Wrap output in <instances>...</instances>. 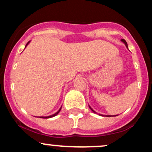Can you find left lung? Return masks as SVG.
<instances>
[{
  "label": "left lung",
  "mask_w": 152,
  "mask_h": 152,
  "mask_svg": "<svg viewBox=\"0 0 152 152\" xmlns=\"http://www.w3.org/2000/svg\"><path fill=\"white\" fill-rule=\"evenodd\" d=\"M121 41H123V42L125 43V45H126V46L127 47V48H128V45H127V43L126 42V41H125V40H124V39H121ZM90 109H91V110H92V111H94V110H93V109H91V107H90ZM94 112H95V111H94Z\"/></svg>",
  "instance_id": "left-lung-1"
}]
</instances>
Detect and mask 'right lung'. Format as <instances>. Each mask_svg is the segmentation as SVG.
Masks as SVG:
<instances>
[{"label": "right lung", "instance_id": "add662e5", "mask_svg": "<svg viewBox=\"0 0 152 152\" xmlns=\"http://www.w3.org/2000/svg\"><path fill=\"white\" fill-rule=\"evenodd\" d=\"M28 43H29V42H28V43H27V44H26V46H27V45L28 44ZM61 109H59L58 111H57L56 113V114H53V115H51V116H45V117H44V116H41V117H40V118H51V117H53V116H56V115L58 114V113H59V111H61Z\"/></svg>", "mask_w": 152, "mask_h": 152}]
</instances>
